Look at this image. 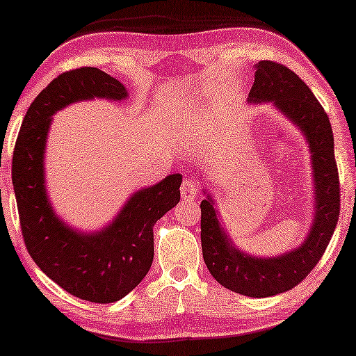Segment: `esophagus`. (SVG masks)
Wrapping results in <instances>:
<instances>
[{
	"mask_svg": "<svg viewBox=\"0 0 356 356\" xmlns=\"http://www.w3.org/2000/svg\"><path fill=\"white\" fill-rule=\"evenodd\" d=\"M199 193H200V186L195 180L188 179L182 184V186H180V194H182V199L185 200L195 199L199 195Z\"/></svg>",
	"mask_w": 356,
	"mask_h": 356,
	"instance_id": "1",
	"label": "esophagus"
}]
</instances>
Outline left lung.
Returning <instances> with one entry per match:
<instances>
[{"mask_svg": "<svg viewBox=\"0 0 356 356\" xmlns=\"http://www.w3.org/2000/svg\"><path fill=\"white\" fill-rule=\"evenodd\" d=\"M248 104H270L298 128L311 154L314 180L312 223L305 240L287 252L260 257L240 249L223 226L214 195L205 186L202 200V252L208 270L226 289L266 298L292 289L320 261L339 217V180L334 133L326 111L303 81L287 67L260 61L254 65Z\"/></svg>", "mask_w": 356, "mask_h": 356, "instance_id": "8db88e82", "label": "left lung"}]
</instances>
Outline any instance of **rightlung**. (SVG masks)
Returning <instances> with one entry per match:
<instances>
[{
	"instance_id": "obj_1",
	"label": "right lung",
	"mask_w": 356,
	"mask_h": 356,
	"mask_svg": "<svg viewBox=\"0 0 356 356\" xmlns=\"http://www.w3.org/2000/svg\"><path fill=\"white\" fill-rule=\"evenodd\" d=\"M122 82L95 67L59 74L35 97L17 139L12 182L22 237L40 269L64 291L92 303L124 298L148 274L153 228L180 200L182 174L134 191L111 220L96 231L78 229L53 208L45 180V149L53 116L72 104L125 101Z\"/></svg>"
}]
</instances>
